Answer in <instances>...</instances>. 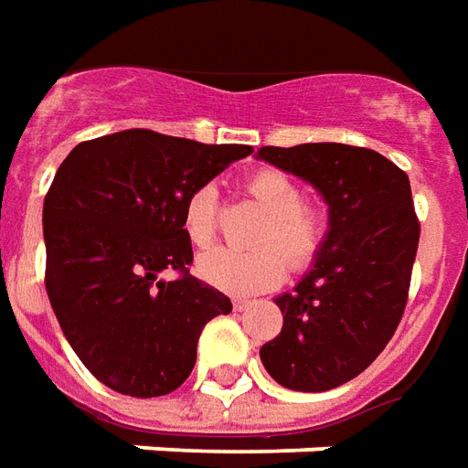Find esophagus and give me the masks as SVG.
Masks as SVG:
<instances>
[{
  "label": "esophagus",
  "instance_id": "esophagus-1",
  "mask_svg": "<svg viewBox=\"0 0 468 468\" xmlns=\"http://www.w3.org/2000/svg\"><path fill=\"white\" fill-rule=\"evenodd\" d=\"M248 306H250V302H248V299H235V302H233L235 312H245Z\"/></svg>",
  "mask_w": 468,
  "mask_h": 468
}]
</instances>
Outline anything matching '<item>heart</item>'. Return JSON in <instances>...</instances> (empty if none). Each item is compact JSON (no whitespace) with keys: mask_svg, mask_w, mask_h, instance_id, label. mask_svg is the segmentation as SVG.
<instances>
[{"mask_svg":"<svg viewBox=\"0 0 468 468\" xmlns=\"http://www.w3.org/2000/svg\"><path fill=\"white\" fill-rule=\"evenodd\" d=\"M245 189L268 215L256 235L261 248L233 250L220 245L202 253L197 261V271L210 286L238 296L273 289L286 276V266L302 271L314 263L329 233L324 207L306 205L302 185L286 172L261 169L248 179ZM182 228L192 245H210L218 228V189L212 185H202L189 195L182 212Z\"/></svg>","mask_w":468,"mask_h":468,"instance_id":"b5f03b06","label":"heart"}]
</instances>
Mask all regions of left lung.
<instances>
[{"label":"left lung","mask_w":468,"mask_h":468,"mask_svg":"<svg viewBox=\"0 0 468 468\" xmlns=\"http://www.w3.org/2000/svg\"><path fill=\"white\" fill-rule=\"evenodd\" d=\"M258 159L306 179L329 205V233L309 273L281 293L283 329L261 347L273 380L324 393L367 370L408 302L418 225L403 169L347 144L263 146Z\"/></svg>","instance_id":"8db88e82"}]
</instances>
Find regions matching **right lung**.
Instances as JSON below:
<instances>
[{
  "instance_id": "right-lung-1",
  "label": "right lung",
  "mask_w": 468,
  "mask_h": 468,
  "mask_svg": "<svg viewBox=\"0 0 468 468\" xmlns=\"http://www.w3.org/2000/svg\"><path fill=\"white\" fill-rule=\"evenodd\" d=\"M250 152L126 129L65 156L42 207L45 289L75 355L111 390H177L205 324L233 309L189 273L182 212L195 189ZM162 270L180 276L165 282Z\"/></svg>"
}]
</instances>
